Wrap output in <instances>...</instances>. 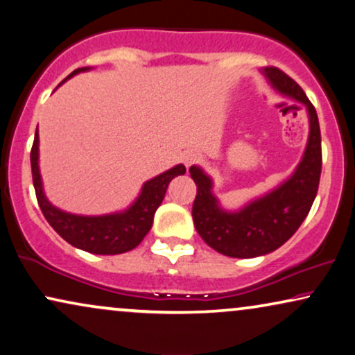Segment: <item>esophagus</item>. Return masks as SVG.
Segmentation results:
<instances>
[{"mask_svg":"<svg viewBox=\"0 0 355 355\" xmlns=\"http://www.w3.org/2000/svg\"><path fill=\"white\" fill-rule=\"evenodd\" d=\"M201 160V155L196 153V150H187L185 154H183V162H185L187 167H191V165L198 164Z\"/></svg>","mask_w":355,"mask_h":355,"instance_id":"esophagus-1","label":"esophagus"}]
</instances>
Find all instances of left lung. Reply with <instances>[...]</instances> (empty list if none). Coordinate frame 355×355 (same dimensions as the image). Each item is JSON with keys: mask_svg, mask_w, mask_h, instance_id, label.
<instances>
[{"mask_svg": "<svg viewBox=\"0 0 355 355\" xmlns=\"http://www.w3.org/2000/svg\"><path fill=\"white\" fill-rule=\"evenodd\" d=\"M263 74L276 91L302 103L309 113V143L295 172L242 209L225 211L212 195L209 175L196 165L190 167L196 183L191 214L198 234L216 252L232 258L261 257L284 245L309 214L321 175V135L315 107L299 84L279 68L269 66Z\"/></svg>", "mask_w": 355, "mask_h": 355, "instance_id": "left-lung-1", "label": "left lung"}]
</instances>
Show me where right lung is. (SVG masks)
Wrapping results in <instances>:
<instances>
[{
    "label": "right lung",
    "mask_w": 355,
    "mask_h": 355,
    "mask_svg": "<svg viewBox=\"0 0 355 355\" xmlns=\"http://www.w3.org/2000/svg\"><path fill=\"white\" fill-rule=\"evenodd\" d=\"M87 69L91 68L76 69L66 79ZM31 165L37 201L45 219L66 242L94 254H120L138 247L153 227L154 214L164 200L168 183L187 172L185 165L178 164L167 172L150 178L141 188L139 196L128 209L105 216H78L58 209L46 200L39 170V131H35L32 144Z\"/></svg>",
    "instance_id": "right-lung-1"
}]
</instances>
